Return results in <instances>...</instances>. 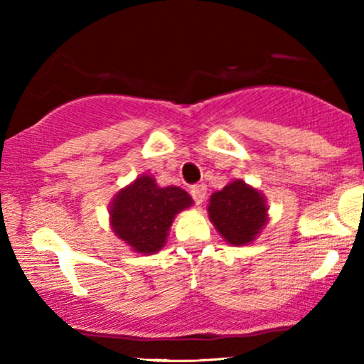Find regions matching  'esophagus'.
Listing matches in <instances>:
<instances>
[{
  "instance_id": "obj_1",
  "label": "esophagus",
  "mask_w": 364,
  "mask_h": 364,
  "mask_svg": "<svg viewBox=\"0 0 364 364\" xmlns=\"http://www.w3.org/2000/svg\"><path fill=\"white\" fill-rule=\"evenodd\" d=\"M190 193H191V196H193L196 205H200V203H202L203 200H205L207 186L203 185V183H202V185H193V186L190 188Z\"/></svg>"
}]
</instances>
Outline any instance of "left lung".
<instances>
[{"instance_id": "8db88e82", "label": "left lung", "mask_w": 364, "mask_h": 364, "mask_svg": "<svg viewBox=\"0 0 364 364\" xmlns=\"http://www.w3.org/2000/svg\"><path fill=\"white\" fill-rule=\"evenodd\" d=\"M265 196L241 179L215 191L208 203V219L229 245L252 243L269 220Z\"/></svg>"}]
</instances>
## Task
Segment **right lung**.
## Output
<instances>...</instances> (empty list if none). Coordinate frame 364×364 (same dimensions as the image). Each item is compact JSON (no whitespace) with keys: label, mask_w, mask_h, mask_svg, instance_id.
<instances>
[{"label":"right lung","mask_w":364,"mask_h":364,"mask_svg":"<svg viewBox=\"0 0 364 364\" xmlns=\"http://www.w3.org/2000/svg\"><path fill=\"white\" fill-rule=\"evenodd\" d=\"M191 203L193 200L185 190L161 188L152 176L144 174L112 198L111 229L133 252L152 255L166 245L178 212Z\"/></svg>","instance_id":"1"}]
</instances>
